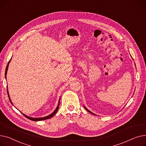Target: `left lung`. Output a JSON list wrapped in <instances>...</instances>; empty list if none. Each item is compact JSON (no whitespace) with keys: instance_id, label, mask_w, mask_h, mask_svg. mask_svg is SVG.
Masks as SVG:
<instances>
[{"instance_id":"8db88e82","label":"left lung","mask_w":146,"mask_h":146,"mask_svg":"<svg viewBox=\"0 0 146 146\" xmlns=\"http://www.w3.org/2000/svg\"><path fill=\"white\" fill-rule=\"evenodd\" d=\"M85 107V109H86V110H87V111H88V112H89V113H91V114H94V115H96V114H94V113H92V112H91V111H90V110H88V109H87V108H86V107Z\"/></svg>"}]
</instances>
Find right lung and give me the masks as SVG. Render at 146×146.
Here are the masks:
<instances>
[{
  "mask_svg": "<svg viewBox=\"0 0 146 146\" xmlns=\"http://www.w3.org/2000/svg\"><path fill=\"white\" fill-rule=\"evenodd\" d=\"M11 60L9 61V62H8V64H7V66H6V70H5V78H6V74H7V69H8V66H9V62H10V61H11ZM7 95H8V97H9V100H10V101H11V104H12V102L11 101V98H10V97H9V92H8V91H7ZM60 101V99H59V102H58V106H57V107H56V108L55 110V111H54V112L51 114H50V115H48V116H46V117H42V118H32V117H29V116H27V115H25V114H23V115H24L26 117H27V118H28V119H31V120H32V121H41V120H44V119H49V118H51V117H52L56 113V112L58 111V108H59V102Z\"/></svg>",
  "mask_w": 146,
  "mask_h": 146,
  "instance_id": "add662e5",
  "label": "right lung"
}]
</instances>
